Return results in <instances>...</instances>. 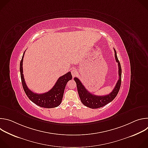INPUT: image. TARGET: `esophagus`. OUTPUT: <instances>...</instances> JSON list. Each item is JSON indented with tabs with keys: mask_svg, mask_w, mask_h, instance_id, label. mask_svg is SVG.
I'll list each match as a JSON object with an SVG mask.
<instances>
[{
	"mask_svg": "<svg viewBox=\"0 0 148 148\" xmlns=\"http://www.w3.org/2000/svg\"><path fill=\"white\" fill-rule=\"evenodd\" d=\"M78 70H77V69H73V70H72V71H71V74H72V75H73V77H75V76H77V75H78Z\"/></svg>",
	"mask_w": 148,
	"mask_h": 148,
	"instance_id": "obj_1",
	"label": "esophagus"
}]
</instances>
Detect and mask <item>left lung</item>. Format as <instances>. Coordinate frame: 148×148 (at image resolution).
<instances>
[{
    "instance_id": "left-lung-1",
    "label": "left lung",
    "mask_w": 148,
    "mask_h": 148,
    "mask_svg": "<svg viewBox=\"0 0 148 148\" xmlns=\"http://www.w3.org/2000/svg\"><path fill=\"white\" fill-rule=\"evenodd\" d=\"M114 49L115 51V57L116 61L118 62V74H119V79L117 81V83L116 84V86L112 91L108 94L105 95L103 96H98L94 95L90 92L83 86V84L81 83L80 80L77 78V77H75L74 81H75L77 84V90L78 92V95L79 97V98L81 99V102L85 105V106L92 108V109H96L101 108L105 105L110 103L112 101L114 100V99L116 97L117 95L121 84V74H122V70L120 62H119V60L117 57L116 52Z\"/></svg>"
}]
</instances>
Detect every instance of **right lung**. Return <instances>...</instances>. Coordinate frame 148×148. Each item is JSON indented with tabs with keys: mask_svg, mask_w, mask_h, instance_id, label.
Masks as SVG:
<instances>
[{
	"mask_svg": "<svg viewBox=\"0 0 148 148\" xmlns=\"http://www.w3.org/2000/svg\"><path fill=\"white\" fill-rule=\"evenodd\" d=\"M25 51L20 63V77L24 91L28 98L38 106L46 108H52L58 107L61 103L64 91L67 82L73 78L71 72L60 77L54 87L48 92L43 94H37L32 91L27 87L23 74V61Z\"/></svg>",
	"mask_w": 148,
	"mask_h": 148,
	"instance_id": "add662e5",
	"label": "right lung"
}]
</instances>
